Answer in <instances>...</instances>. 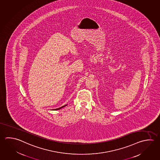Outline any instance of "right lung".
I'll return each instance as SVG.
<instances>
[{
    "label": "right lung",
    "instance_id": "add662e5",
    "mask_svg": "<svg viewBox=\"0 0 160 160\" xmlns=\"http://www.w3.org/2000/svg\"><path fill=\"white\" fill-rule=\"evenodd\" d=\"M67 105H64V106H62V107H61L59 108H58V109H55V110H56H56H58V109H61V108H62L64 107H65V106H67Z\"/></svg>",
    "mask_w": 160,
    "mask_h": 160
}]
</instances>
